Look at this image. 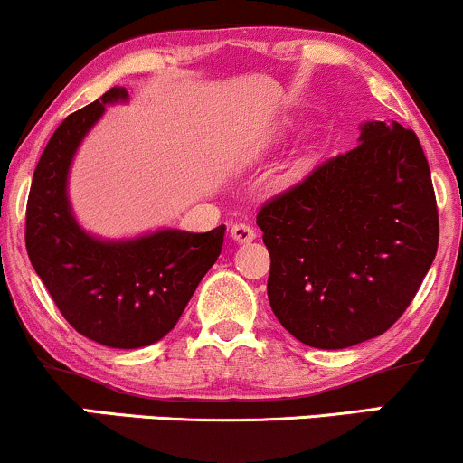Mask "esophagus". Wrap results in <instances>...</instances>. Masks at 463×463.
<instances>
[{
    "instance_id": "1",
    "label": "esophagus",
    "mask_w": 463,
    "mask_h": 463,
    "mask_svg": "<svg viewBox=\"0 0 463 463\" xmlns=\"http://www.w3.org/2000/svg\"><path fill=\"white\" fill-rule=\"evenodd\" d=\"M231 235L237 243H248L252 241V239H257V231L250 224H235L231 228Z\"/></svg>"
}]
</instances>
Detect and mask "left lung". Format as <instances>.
I'll return each instance as SVG.
<instances>
[{"label":"left lung","mask_w":463,"mask_h":463,"mask_svg":"<svg viewBox=\"0 0 463 463\" xmlns=\"http://www.w3.org/2000/svg\"><path fill=\"white\" fill-rule=\"evenodd\" d=\"M268 298L307 346L379 337L405 313L438 252L431 169L416 132L365 121L359 143L261 206Z\"/></svg>","instance_id":"left-lung-1"}]
</instances>
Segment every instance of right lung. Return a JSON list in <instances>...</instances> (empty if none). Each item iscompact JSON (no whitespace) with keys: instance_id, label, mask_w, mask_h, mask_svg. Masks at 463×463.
Masks as SVG:
<instances>
[{"instance_id":"right-lung-1","label":"right lung","mask_w":463,"mask_h":463,"mask_svg":"<svg viewBox=\"0 0 463 463\" xmlns=\"http://www.w3.org/2000/svg\"><path fill=\"white\" fill-rule=\"evenodd\" d=\"M113 87L58 126L32 178L25 248L62 317L84 337L110 348H141L176 326L202 276L217 261L226 226L209 232L163 228L106 241L73 217L67 178L73 154L109 104L126 102Z\"/></svg>"}]
</instances>
